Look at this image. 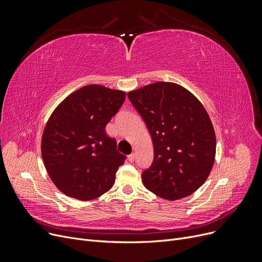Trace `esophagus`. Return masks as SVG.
I'll use <instances>...</instances> for the list:
<instances>
[{
    "label": "esophagus",
    "instance_id": "esophagus-1",
    "mask_svg": "<svg viewBox=\"0 0 262 262\" xmlns=\"http://www.w3.org/2000/svg\"><path fill=\"white\" fill-rule=\"evenodd\" d=\"M134 160H136V154H134V153H132V154H130V155L128 156V161H129V162L132 163Z\"/></svg>",
    "mask_w": 262,
    "mask_h": 262
}]
</instances>
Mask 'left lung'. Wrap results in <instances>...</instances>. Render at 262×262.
Listing matches in <instances>:
<instances>
[{"label": "left lung", "mask_w": 262, "mask_h": 262, "mask_svg": "<svg viewBox=\"0 0 262 262\" xmlns=\"http://www.w3.org/2000/svg\"><path fill=\"white\" fill-rule=\"evenodd\" d=\"M128 97L153 141V163L142 172L145 188L170 201L192 194L215 158V132L207 110L194 95L170 82L146 85Z\"/></svg>", "instance_id": "1"}]
</instances>
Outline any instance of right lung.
<instances>
[{
	"instance_id": "1",
	"label": "right lung",
	"mask_w": 262,
	"mask_h": 262,
	"mask_svg": "<svg viewBox=\"0 0 262 262\" xmlns=\"http://www.w3.org/2000/svg\"><path fill=\"white\" fill-rule=\"evenodd\" d=\"M124 99L122 91L93 84L54 109L43 130L41 155L53 184L64 194L89 201L113 187L125 156L105 128Z\"/></svg>"
}]
</instances>
